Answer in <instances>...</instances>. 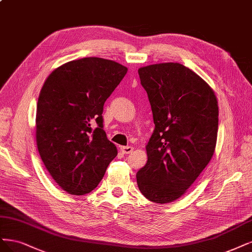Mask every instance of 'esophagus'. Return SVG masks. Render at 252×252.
<instances>
[{
	"label": "esophagus",
	"mask_w": 252,
	"mask_h": 252,
	"mask_svg": "<svg viewBox=\"0 0 252 252\" xmlns=\"http://www.w3.org/2000/svg\"><path fill=\"white\" fill-rule=\"evenodd\" d=\"M121 151H122L124 154H129L133 151V147L131 146H122L121 147Z\"/></svg>",
	"instance_id": "obj_1"
}]
</instances>
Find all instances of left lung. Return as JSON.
Listing matches in <instances>:
<instances>
[{
  "mask_svg": "<svg viewBox=\"0 0 252 252\" xmlns=\"http://www.w3.org/2000/svg\"><path fill=\"white\" fill-rule=\"evenodd\" d=\"M138 75L155 128L136 182L148 200L164 204L184 195L212 159L218 101L200 76L177 63L147 65Z\"/></svg>",
  "mask_w": 252,
  "mask_h": 252,
  "instance_id": "left-lung-1",
  "label": "left lung"
}]
</instances>
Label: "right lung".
Listing matches in <instances>:
<instances>
[{
  "label": "right lung",
  "mask_w": 252,
  "mask_h": 252,
  "mask_svg": "<svg viewBox=\"0 0 252 252\" xmlns=\"http://www.w3.org/2000/svg\"><path fill=\"white\" fill-rule=\"evenodd\" d=\"M127 71L112 60L86 57L60 65L42 85L35 121L37 148L52 178L68 194L96 189L118 154L103 129L102 114Z\"/></svg>",
  "instance_id": "add662e5"
}]
</instances>
